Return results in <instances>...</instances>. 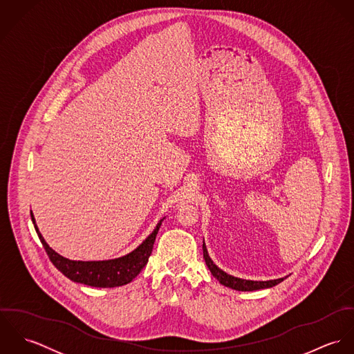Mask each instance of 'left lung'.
I'll list each match as a JSON object with an SVG mask.
<instances>
[{
  "mask_svg": "<svg viewBox=\"0 0 354 354\" xmlns=\"http://www.w3.org/2000/svg\"><path fill=\"white\" fill-rule=\"evenodd\" d=\"M203 257L205 260V264L209 270V272L212 274L214 278H216L219 281L221 285L239 290V292H253V290H260V289H268L272 288L275 285H278L279 282H282L285 278H278V279H270V281H251V279H243L234 275H230L227 272H225L223 270H221L209 257L208 251L205 248V244L203 241Z\"/></svg>",
  "mask_w": 354,
  "mask_h": 354,
  "instance_id": "left-lung-1",
  "label": "left lung"
}]
</instances>
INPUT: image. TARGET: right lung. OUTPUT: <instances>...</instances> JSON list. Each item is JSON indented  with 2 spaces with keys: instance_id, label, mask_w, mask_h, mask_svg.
Returning <instances> with one entry per match:
<instances>
[{
  "instance_id": "add662e5",
  "label": "right lung",
  "mask_w": 354,
  "mask_h": 354,
  "mask_svg": "<svg viewBox=\"0 0 354 354\" xmlns=\"http://www.w3.org/2000/svg\"><path fill=\"white\" fill-rule=\"evenodd\" d=\"M162 218L156 226L153 227L149 237L136 247L132 252L127 253L121 257L109 259V260H71L59 253L51 250L49 244L45 241L44 236L41 234L34 214L31 211V221L34 223V227L37 230V234L45 248L46 253L49 254L51 263L57 267L58 271H61L66 278H69L73 282L94 286V288H117L129 283L133 278L139 275V272L143 270V267L147 264L149 257L152 252V247L155 243V237L158 234L159 226L162 225Z\"/></svg>"
}]
</instances>
